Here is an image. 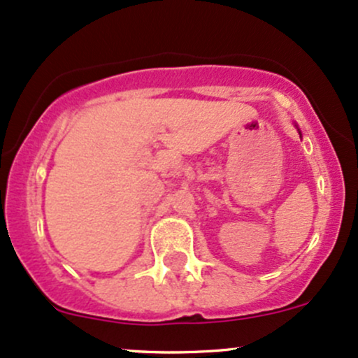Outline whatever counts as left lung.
Masks as SVG:
<instances>
[{
    "label": "left lung",
    "mask_w": 358,
    "mask_h": 358,
    "mask_svg": "<svg viewBox=\"0 0 358 358\" xmlns=\"http://www.w3.org/2000/svg\"><path fill=\"white\" fill-rule=\"evenodd\" d=\"M296 127H297V125H296ZM297 131H299V127H297ZM299 134H301V131H299ZM302 136V134H301Z\"/></svg>",
    "instance_id": "1"
}]
</instances>
